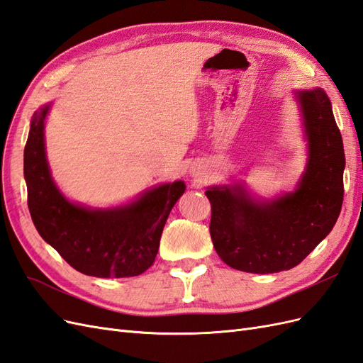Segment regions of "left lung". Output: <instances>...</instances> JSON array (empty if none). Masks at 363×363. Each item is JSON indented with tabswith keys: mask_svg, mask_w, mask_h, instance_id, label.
<instances>
[{
	"mask_svg": "<svg viewBox=\"0 0 363 363\" xmlns=\"http://www.w3.org/2000/svg\"><path fill=\"white\" fill-rule=\"evenodd\" d=\"M307 142L296 188L274 199L251 195L245 183L207 188L211 236L224 263L252 274L286 271L332 232L344 200L345 156L330 98L324 89L294 91Z\"/></svg>",
	"mask_w": 363,
	"mask_h": 363,
	"instance_id": "1",
	"label": "left lung"
}]
</instances>
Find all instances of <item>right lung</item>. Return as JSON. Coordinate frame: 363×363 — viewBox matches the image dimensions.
<instances>
[{
    "mask_svg": "<svg viewBox=\"0 0 363 363\" xmlns=\"http://www.w3.org/2000/svg\"><path fill=\"white\" fill-rule=\"evenodd\" d=\"M51 103L35 112L24 150L28 211L42 239L69 265L100 279L135 277L157 256L171 208L186 191L183 180L163 183L115 207L72 203L54 182L45 151Z\"/></svg>",
    "mask_w": 363,
    "mask_h": 363,
    "instance_id": "right-lung-1",
    "label": "right lung"
}]
</instances>
